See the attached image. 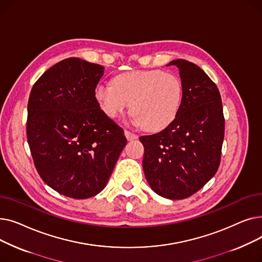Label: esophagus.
<instances>
[{"instance_id":"obj_1","label":"esophagus","mask_w":262,"mask_h":262,"mask_svg":"<svg viewBox=\"0 0 262 262\" xmlns=\"http://www.w3.org/2000/svg\"><path fill=\"white\" fill-rule=\"evenodd\" d=\"M124 134H125V137H126L128 141H132V140H135V139L138 138V135L130 133L129 130H124Z\"/></svg>"}]
</instances>
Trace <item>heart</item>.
<instances>
[{
	"instance_id": "b5f03b06",
	"label": "heart",
	"mask_w": 262,
	"mask_h": 262,
	"mask_svg": "<svg viewBox=\"0 0 262 262\" xmlns=\"http://www.w3.org/2000/svg\"><path fill=\"white\" fill-rule=\"evenodd\" d=\"M181 78L161 70H135L121 73L113 84L100 82L94 99L110 119L133 109V121L149 132H159L175 120L183 102ZM133 106H131V104Z\"/></svg>"
}]
</instances>
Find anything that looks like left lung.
Returning a JSON list of instances; mask_svg holds the SVG:
<instances>
[{"label":"left lung","instance_id":"1","mask_svg":"<svg viewBox=\"0 0 262 262\" xmlns=\"http://www.w3.org/2000/svg\"><path fill=\"white\" fill-rule=\"evenodd\" d=\"M176 66L184 88L175 120L152 136H142L143 171L149 187L162 198L191 196L214 176L221 160L224 116L221 95L200 67L185 59Z\"/></svg>","mask_w":262,"mask_h":262}]
</instances>
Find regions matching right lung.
<instances>
[{
	"mask_svg": "<svg viewBox=\"0 0 262 262\" xmlns=\"http://www.w3.org/2000/svg\"><path fill=\"white\" fill-rule=\"evenodd\" d=\"M104 69L63 59L39 77L30 94L26 135L35 167L49 187L68 198L100 193L126 145L123 129L94 99Z\"/></svg>",
	"mask_w": 262,
	"mask_h": 262,
	"instance_id": "obj_1",
	"label": "right lung"
}]
</instances>
